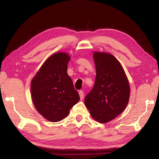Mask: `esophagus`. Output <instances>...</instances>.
<instances>
[{
	"label": "esophagus",
	"instance_id": "34e87169",
	"mask_svg": "<svg viewBox=\"0 0 159 159\" xmlns=\"http://www.w3.org/2000/svg\"><path fill=\"white\" fill-rule=\"evenodd\" d=\"M79 95H80V99L82 100L84 99V93L82 90H81L79 91Z\"/></svg>",
	"mask_w": 159,
	"mask_h": 159
}]
</instances>
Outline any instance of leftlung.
Wrapping results in <instances>:
<instances>
[{"mask_svg":"<svg viewBox=\"0 0 159 159\" xmlns=\"http://www.w3.org/2000/svg\"><path fill=\"white\" fill-rule=\"evenodd\" d=\"M96 78L85 105L94 119L105 123L117 117L128 104L130 87L119 61L110 54L93 53Z\"/></svg>","mask_w":159,"mask_h":159,"instance_id":"obj_1","label":"left lung"}]
</instances>
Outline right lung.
Here are the masks:
<instances>
[{"mask_svg": "<svg viewBox=\"0 0 159 159\" xmlns=\"http://www.w3.org/2000/svg\"><path fill=\"white\" fill-rule=\"evenodd\" d=\"M70 57L65 52L52 55L32 80L31 95L39 113L51 122L61 121L79 102L80 95L67 73Z\"/></svg>", "mask_w": 159, "mask_h": 159, "instance_id": "1", "label": "right lung"}]
</instances>
